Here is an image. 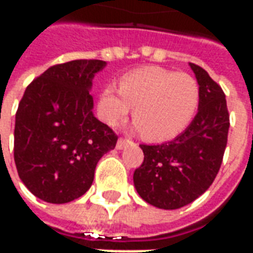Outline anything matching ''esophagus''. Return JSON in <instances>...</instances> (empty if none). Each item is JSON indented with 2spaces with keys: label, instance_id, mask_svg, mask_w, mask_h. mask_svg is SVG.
Returning a JSON list of instances; mask_svg holds the SVG:
<instances>
[{
  "label": "esophagus",
  "instance_id": "obj_1",
  "mask_svg": "<svg viewBox=\"0 0 253 253\" xmlns=\"http://www.w3.org/2000/svg\"><path fill=\"white\" fill-rule=\"evenodd\" d=\"M128 142H130L128 139H123V138L118 139V142H116V149H118V150H122V149L125 148Z\"/></svg>",
  "mask_w": 253,
  "mask_h": 253
}]
</instances>
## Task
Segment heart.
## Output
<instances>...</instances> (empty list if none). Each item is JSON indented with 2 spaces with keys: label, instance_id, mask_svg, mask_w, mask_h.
<instances>
[{
  "label": "heart",
  "instance_id": "heart-1",
  "mask_svg": "<svg viewBox=\"0 0 253 253\" xmlns=\"http://www.w3.org/2000/svg\"><path fill=\"white\" fill-rule=\"evenodd\" d=\"M201 90L195 78L160 66L137 69L121 78L119 89L107 85L97 100V115L118 126L130 114L145 139L164 142L190 126L199 107Z\"/></svg>",
  "mask_w": 253,
  "mask_h": 253
}]
</instances>
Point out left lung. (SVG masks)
Masks as SVG:
<instances>
[{
    "instance_id": "obj_1",
    "label": "left lung",
    "mask_w": 253,
    "mask_h": 253,
    "mask_svg": "<svg viewBox=\"0 0 253 253\" xmlns=\"http://www.w3.org/2000/svg\"><path fill=\"white\" fill-rule=\"evenodd\" d=\"M199 84L198 114L180 135L161 145H139L145 159L134 172V186L152 206L175 210L206 192L215 179L229 131V112L221 86L190 63Z\"/></svg>"
}]
</instances>
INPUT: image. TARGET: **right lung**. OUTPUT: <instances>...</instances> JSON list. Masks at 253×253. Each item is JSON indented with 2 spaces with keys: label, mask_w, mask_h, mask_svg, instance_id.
Instances as JSON below:
<instances>
[{
  "label": "right lung",
  "mask_w": 253,
  "mask_h": 253,
  "mask_svg": "<svg viewBox=\"0 0 253 253\" xmlns=\"http://www.w3.org/2000/svg\"><path fill=\"white\" fill-rule=\"evenodd\" d=\"M105 66L99 59L55 65L25 89L16 112L14 163L42 201L61 205L84 195L99 160L115 148L118 137L93 115L89 93Z\"/></svg>",
  "instance_id": "right-lung-1"
}]
</instances>
